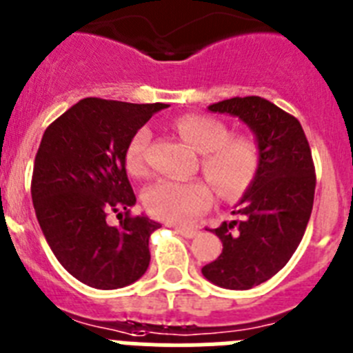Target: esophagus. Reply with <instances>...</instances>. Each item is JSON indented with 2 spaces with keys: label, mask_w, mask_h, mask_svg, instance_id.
Returning a JSON list of instances; mask_svg holds the SVG:
<instances>
[{
  "label": "esophagus",
  "mask_w": 353,
  "mask_h": 353,
  "mask_svg": "<svg viewBox=\"0 0 353 353\" xmlns=\"http://www.w3.org/2000/svg\"><path fill=\"white\" fill-rule=\"evenodd\" d=\"M177 232H179L181 236L186 237V239H192V237H195L196 234H199V230L196 228H186V227H174Z\"/></svg>",
  "instance_id": "esophagus-1"
}]
</instances>
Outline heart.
Segmentation results:
<instances>
[{
    "instance_id": "b5f03b06",
    "label": "heart",
    "mask_w": 353,
    "mask_h": 353,
    "mask_svg": "<svg viewBox=\"0 0 353 353\" xmlns=\"http://www.w3.org/2000/svg\"><path fill=\"white\" fill-rule=\"evenodd\" d=\"M181 137L202 154L200 167L216 190L227 199H237L250 190L260 170V145L252 135H230L225 123L214 117L186 114L174 123ZM151 130L142 126L126 149V167L133 176H144L145 151ZM145 208L154 218L190 225L212 204L211 184L204 179H165L145 192Z\"/></svg>"
}]
</instances>
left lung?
<instances>
[{
  "instance_id": "obj_1",
  "label": "left lung",
  "mask_w": 353,
  "mask_h": 353,
  "mask_svg": "<svg viewBox=\"0 0 353 353\" xmlns=\"http://www.w3.org/2000/svg\"><path fill=\"white\" fill-rule=\"evenodd\" d=\"M208 109L239 117L260 145L259 176L232 211L237 220L212 230L223 252L202 268L211 283L248 290L281 271L299 246L315 199V165L301 123L265 98L236 97Z\"/></svg>"
}]
</instances>
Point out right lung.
Instances as JSON below:
<instances>
[{"instance_id":"1","label":"right lung","mask_w":353,"mask_h":353,"mask_svg":"<svg viewBox=\"0 0 353 353\" xmlns=\"http://www.w3.org/2000/svg\"><path fill=\"white\" fill-rule=\"evenodd\" d=\"M167 103L84 98L43 133L31 199L50 250L70 274L100 290L123 288L149 268V236L160 223L132 216L126 176L133 135ZM116 212L120 223L109 225Z\"/></svg>"}]
</instances>
